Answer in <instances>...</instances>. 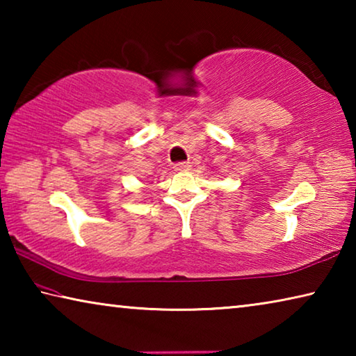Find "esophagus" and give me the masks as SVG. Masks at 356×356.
Returning a JSON list of instances; mask_svg holds the SVG:
<instances>
[{"mask_svg":"<svg viewBox=\"0 0 356 356\" xmlns=\"http://www.w3.org/2000/svg\"><path fill=\"white\" fill-rule=\"evenodd\" d=\"M188 161H179V163L174 165V171H188L190 170Z\"/></svg>","mask_w":356,"mask_h":356,"instance_id":"34e87169","label":"esophagus"}]
</instances>
